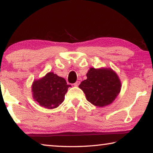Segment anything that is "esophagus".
I'll list each match as a JSON object with an SVG mask.
<instances>
[{"instance_id":"1","label":"esophagus","mask_w":153,"mask_h":153,"mask_svg":"<svg viewBox=\"0 0 153 153\" xmlns=\"http://www.w3.org/2000/svg\"><path fill=\"white\" fill-rule=\"evenodd\" d=\"M79 84H80V82L79 81H77L74 85V86H78L79 85Z\"/></svg>"}]
</instances>
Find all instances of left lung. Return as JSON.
Returning a JSON list of instances; mask_svg holds the SVG:
<instances>
[{
    "instance_id": "8db88e82",
    "label": "left lung",
    "mask_w": 153,
    "mask_h": 153,
    "mask_svg": "<svg viewBox=\"0 0 153 153\" xmlns=\"http://www.w3.org/2000/svg\"><path fill=\"white\" fill-rule=\"evenodd\" d=\"M87 79L79 85L88 101L98 107L112 103L120 94L121 82L115 71L111 68L91 67L86 74Z\"/></svg>"
}]
</instances>
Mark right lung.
Listing matches in <instances>:
<instances>
[{
    "instance_id": "1",
    "label": "right lung",
    "mask_w": 153,
    "mask_h": 153,
    "mask_svg": "<svg viewBox=\"0 0 153 153\" xmlns=\"http://www.w3.org/2000/svg\"><path fill=\"white\" fill-rule=\"evenodd\" d=\"M71 86L67 84L63 77L53 72H48L44 77L33 82L32 97L41 107L53 109L63 102L68 88Z\"/></svg>"
}]
</instances>
